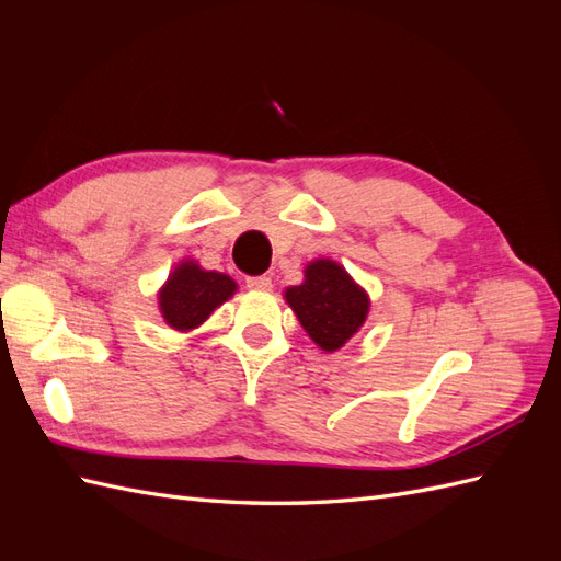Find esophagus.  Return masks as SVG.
Returning <instances> with one entry per match:
<instances>
[{
	"label": "esophagus",
	"instance_id": "obj_1",
	"mask_svg": "<svg viewBox=\"0 0 561 561\" xmlns=\"http://www.w3.org/2000/svg\"><path fill=\"white\" fill-rule=\"evenodd\" d=\"M250 290H257V293H268L271 290V278L268 276H252L245 280Z\"/></svg>",
	"mask_w": 561,
	"mask_h": 561
}]
</instances>
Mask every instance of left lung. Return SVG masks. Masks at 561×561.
<instances>
[{"instance_id":"1","label":"left lung","mask_w":561,"mask_h":561,"mask_svg":"<svg viewBox=\"0 0 561 561\" xmlns=\"http://www.w3.org/2000/svg\"><path fill=\"white\" fill-rule=\"evenodd\" d=\"M283 297L304 332L325 353L342 348L365 325L369 313L365 287L355 283L342 264L325 257L304 266V280L285 287Z\"/></svg>"}]
</instances>
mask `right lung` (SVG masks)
Here are the masks:
<instances>
[{
  "instance_id": "obj_1",
  "label": "right lung",
  "mask_w": 561,
  "mask_h": 561,
  "mask_svg": "<svg viewBox=\"0 0 561 561\" xmlns=\"http://www.w3.org/2000/svg\"><path fill=\"white\" fill-rule=\"evenodd\" d=\"M239 290L222 271H206L196 260L184 257L159 287V311L168 328L192 332Z\"/></svg>"
}]
</instances>
